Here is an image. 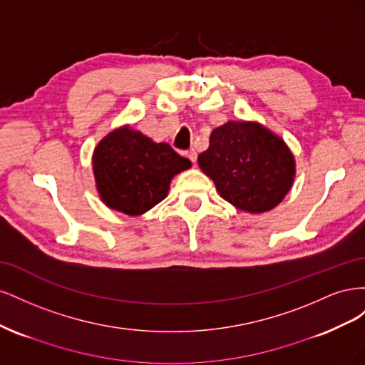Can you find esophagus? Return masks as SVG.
Instances as JSON below:
<instances>
[{"label":"esophagus","mask_w":365,"mask_h":365,"mask_svg":"<svg viewBox=\"0 0 365 365\" xmlns=\"http://www.w3.org/2000/svg\"><path fill=\"white\" fill-rule=\"evenodd\" d=\"M185 157L189 158L193 164L196 163V158H197V155H196V150L195 149H189V150H185Z\"/></svg>","instance_id":"34e87169"}]
</instances>
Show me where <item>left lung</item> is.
Instances as JSON below:
<instances>
[{"mask_svg": "<svg viewBox=\"0 0 365 365\" xmlns=\"http://www.w3.org/2000/svg\"><path fill=\"white\" fill-rule=\"evenodd\" d=\"M197 164L225 201L250 213L279 205L295 173L294 157L284 141L248 121H228L216 128Z\"/></svg>", "mask_w": 365, "mask_h": 365, "instance_id": "1", "label": "left lung"}]
</instances>
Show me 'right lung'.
Returning a JSON list of instances; mask_svg holds the SVG:
<instances>
[{"label": "right lung", "instance_id": "right-lung-1", "mask_svg": "<svg viewBox=\"0 0 365 365\" xmlns=\"http://www.w3.org/2000/svg\"><path fill=\"white\" fill-rule=\"evenodd\" d=\"M102 201L135 216L161 202L173 175L190 168L168 143H155L138 130L123 128L103 138L93 157Z\"/></svg>", "mask_w": 365, "mask_h": 365}]
</instances>
